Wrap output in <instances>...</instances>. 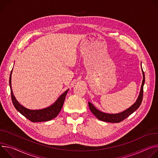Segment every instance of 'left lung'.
<instances>
[{"mask_svg":"<svg viewBox=\"0 0 158 158\" xmlns=\"http://www.w3.org/2000/svg\"><path fill=\"white\" fill-rule=\"evenodd\" d=\"M143 83L141 85V91H140V94L137 100L131 107H129V109H127V110H124V112H122L121 113L115 114H106V113L100 112V110L97 109L90 102H89V108L91 112L93 113V114L95 115V117L98 119L102 121L112 122V123H118V122L124 120L127 117H128L130 115H131L134 112H135L139 107L140 106H141V102L143 101V92H144L143 87L145 82V76H144V73L143 72Z\"/></svg>","mask_w":158,"mask_h":158,"instance_id":"8db88e82","label":"left lung"}]
</instances>
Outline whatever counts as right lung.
I'll return each instance as SVG.
<instances>
[{
    "mask_svg": "<svg viewBox=\"0 0 158 158\" xmlns=\"http://www.w3.org/2000/svg\"><path fill=\"white\" fill-rule=\"evenodd\" d=\"M11 73L10 75L9 78L11 98L14 106L17 111H19L22 115H23L25 117H26L27 119H29L30 121L32 122L48 121L55 118L58 115L63 107V105L64 102V99L68 90L65 91L58 98L56 102H55V103L52 104V106H49V107L41 110H29L21 106V105L15 99L11 88Z\"/></svg>",
    "mask_w": 158,
    "mask_h": 158,
    "instance_id": "right-lung-1",
    "label": "right lung"
}]
</instances>
